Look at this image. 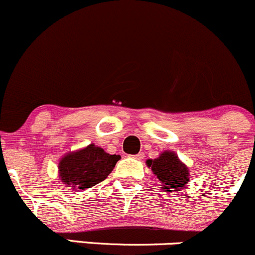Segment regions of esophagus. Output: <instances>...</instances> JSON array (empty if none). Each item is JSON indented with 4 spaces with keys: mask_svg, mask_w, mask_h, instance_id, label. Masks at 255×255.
Here are the masks:
<instances>
[{
    "mask_svg": "<svg viewBox=\"0 0 255 255\" xmlns=\"http://www.w3.org/2000/svg\"><path fill=\"white\" fill-rule=\"evenodd\" d=\"M133 158H135V159H142V158H144V153H142V152H139V153L137 154H134V156H131Z\"/></svg>",
    "mask_w": 255,
    "mask_h": 255,
    "instance_id": "34e87169",
    "label": "esophagus"
}]
</instances>
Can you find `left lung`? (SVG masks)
Here are the masks:
<instances>
[{
    "mask_svg": "<svg viewBox=\"0 0 255 255\" xmlns=\"http://www.w3.org/2000/svg\"><path fill=\"white\" fill-rule=\"evenodd\" d=\"M146 165L151 168L164 191H181L189 181L188 168L172 151L162 152L156 159H147Z\"/></svg>",
    "mask_w": 255,
    "mask_h": 255,
    "instance_id": "obj_1",
    "label": "left lung"
}]
</instances>
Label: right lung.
<instances>
[{"label": "right lung", "mask_w": 255, "mask_h": 255, "mask_svg": "<svg viewBox=\"0 0 255 255\" xmlns=\"http://www.w3.org/2000/svg\"><path fill=\"white\" fill-rule=\"evenodd\" d=\"M120 158L119 154H109L102 147L90 144L61 158L58 177L66 186L84 191L104 181Z\"/></svg>", "instance_id": "right-lung-1"}]
</instances>
